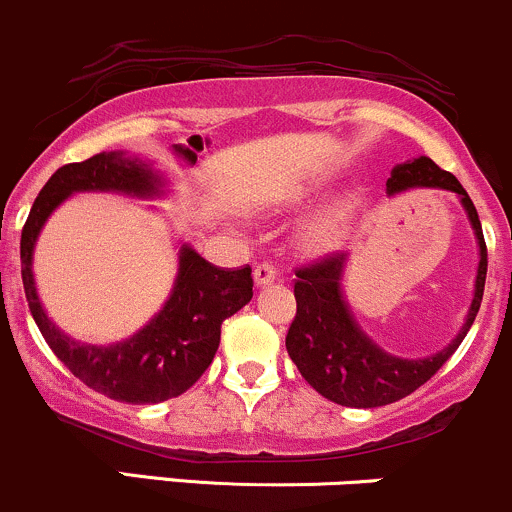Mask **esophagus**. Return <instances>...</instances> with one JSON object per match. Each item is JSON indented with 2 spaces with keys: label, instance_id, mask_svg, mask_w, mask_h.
<instances>
[{
  "label": "esophagus",
  "instance_id": "obj_1",
  "mask_svg": "<svg viewBox=\"0 0 512 512\" xmlns=\"http://www.w3.org/2000/svg\"><path fill=\"white\" fill-rule=\"evenodd\" d=\"M276 276H278V271L273 263L263 261L254 268V283L258 285V288H263V285H271L273 280H276Z\"/></svg>",
  "mask_w": 512,
  "mask_h": 512
}]
</instances>
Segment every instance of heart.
Instances as JSON below:
<instances>
[{
    "mask_svg": "<svg viewBox=\"0 0 512 512\" xmlns=\"http://www.w3.org/2000/svg\"><path fill=\"white\" fill-rule=\"evenodd\" d=\"M298 200V195H290V202ZM354 197H346V200L334 202L332 207L317 214L310 224H307L305 234H302V241H305L310 249L315 251H327L332 246L339 244L346 227L351 222V214H354Z\"/></svg>",
    "mask_w": 512,
    "mask_h": 512,
    "instance_id": "b5f03b06",
    "label": "heart"
}]
</instances>
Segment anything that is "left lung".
I'll return each mask as SVG.
<instances>
[{
  "label": "left lung",
  "mask_w": 512,
  "mask_h": 512,
  "mask_svg": "<svg viewBox=\"0 0 512 512\" xmlns=\"http://www.w3.org/2000/svg\"><path fill=\"white\" fill-rule=\"evenodd\" d=\"M410 188H439L459 195L478 241V271L474 300L464 327L437 354L425 359H403L388 354L359 327L342 293L346 254L324 256L317 263L295 271V302L298 312L290 324L285 349L307 383L327 400L346 408H381L405 398L447 364L449 356L464 342L474 324L486 285L488 254L478 212L452 173L442 170L432 158L420 156L390 170L388 195Z\"/></svg>",
  "instance_id": "8db88e82"
}]
</instances>
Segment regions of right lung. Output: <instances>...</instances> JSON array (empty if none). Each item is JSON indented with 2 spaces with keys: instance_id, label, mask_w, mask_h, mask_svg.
Segmentation results:
<instances>
[{
  "instance_id": "obj_1",
  "label": "right lung",
  "mask_w": 512,
  "mask_h": 512,
  "mask_svg": "<svg viewBox=\"0 0 512 512\" xmlns=\"http://www.w3.org/2000/svg\"><path fill=\"white\" fill-rule=\"evenodd\" d=\"M153 163L124 151H104L82 163H68L38 192L21 229V280L29 310L53 354L87 388L131 405H153L185 393L212 364L222 322L254 298L251 268H217L188 244L180 246L178 276L166 305L124 342L97 346L70 339L48 320L34 283V246L43 224L73 192L161 195Z\"/></svg>"
}]
</instances>
